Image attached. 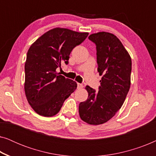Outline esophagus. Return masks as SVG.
<instances>
[{"label":"esophagus","instance_id":"obj_1","mask_svg":"<svg viewBox=\"0 0 156 156\" xmlns=\"http://www.w3.org/2000/svg\"><path fill=\"white\" fill-rule=\"evenodd\" d=\"M84 87V85L82 84H80V83H77V89H82Z\"/></svg>","mask_w":156,"mask_h":156}]
</instances>
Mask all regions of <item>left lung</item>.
<instances>
[{
  "label": "left lung",
  "mask_w": 156,
  "mask_h": 156,
  "mask_svg": "<svg viewBox=\"0 0 156 156\" xmlns=\"http://www.w3.org/2000/svg\"><path fill=\"white\" fill-rule=\"evenodd\" d=\"M96 44L98 72L103 75L99 91L87 86L88 99L79 105L82 121L99 125L110 120L120 109L131 85V59L116 36L106 32L91 34Z\"/></svg>",
  "instance_id": "obj_1"
}]
</instances>
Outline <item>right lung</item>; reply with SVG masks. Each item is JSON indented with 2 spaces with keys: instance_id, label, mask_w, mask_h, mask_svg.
<instances>
[{
  "instance_id": "add662e5",
  "label": "right lung",
  "mask_w": 156,
  "mask_h": 156,
  "mask_svg": "<svg viewBox=\"0 0 156 156\" xmlns=\"http://www.w3.org/2000/svg\"><path fill=\"white\" fill-rule=\"evenodd\" d=\"M88 33L66 28L52 29L30 46L25 65V92L34 111L52 116L76 89V82L57 73L61 63H69L72 50L84 42Z\"/></svg>"
}]
</instances>
